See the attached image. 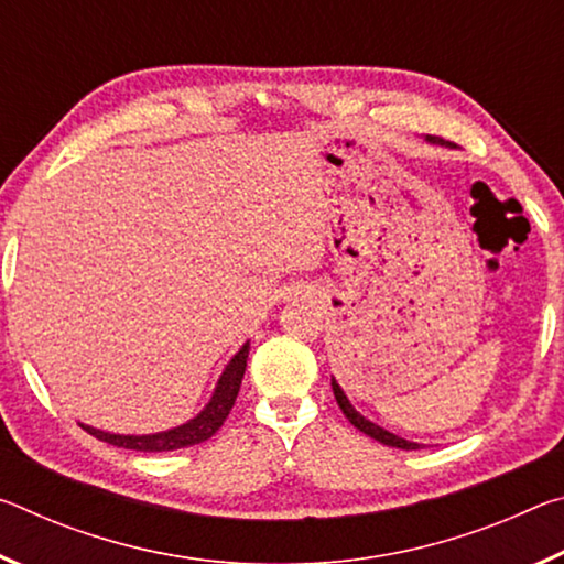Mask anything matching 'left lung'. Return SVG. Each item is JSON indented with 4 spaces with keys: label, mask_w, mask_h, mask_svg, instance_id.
<instances>
[{
    "label": "left lung",
    "mask_w": 564,
    "mask_h": 564,
    "mask_svg": "<svg viewBox=\"0 0 564 564\" xmlns=\"http://www.w3.org/2000/svg\"><path fill=\"white\" fill-rule=\"evenodd\" d=\"M431 141H441V139H435V137H431ZM441 144H445V141H441ZM333 395H336V400H338V405H340V410H343V415H346L352 425L358 427L360 433H366V435H370L373 437V441H378V443H383V445H390V447H400V451H417V443H410V441H403V437H398V435H393V433H388V431H383V427H378L376 423H370V420H366L362 417L360 413H356V408H352L350 403H348V398L343 395V390H340V386L336 383V380H333Z\"/></svg>",
    "instance_id": "8db88e82"
}]
</instances>
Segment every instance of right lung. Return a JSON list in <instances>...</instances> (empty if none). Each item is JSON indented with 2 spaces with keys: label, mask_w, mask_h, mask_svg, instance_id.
<instances>
[{
  "label": "right lung",
  "mask_w": 564,
  "mask_h": 564,
  "mask_svg": "<svg viewBox=\"0 0 564 564\" xmlns=\"http://www.w3.org/2000/svg\"><path fill=\"white\" fill-rule=\"evenodd\" d=\"M246 358H248V343L226 366L224 376L216 386L212 403H208L194 420H188L186 425L174 427V431L156 433V435H111L89 425H84V431L109 445L127 447V451H141V453H166V451H178V447H191V445L204 443L224 425V420L228 417V413H231L238 388H241V380H243Z\"/></svg>",
  "instance_id": "1"
}]
</instances>
